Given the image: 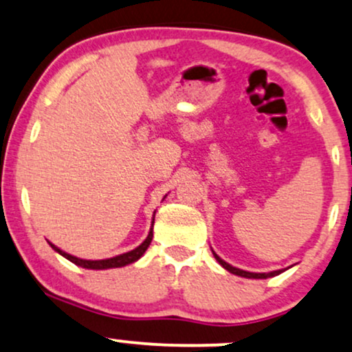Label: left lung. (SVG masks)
I'll list each match as a JSON object with an SVG mask.
<instances>
[{
    "mask_svg": "<svg viewBox=\"0 0 352 352\" xmlns=\"http://www.w3.org/2000/svg\"><path fill=\"white\" fill-rule=\"evenodd\" d=\"M213 256L217 257V261L219 262V264L223 265L224 269L228 270V272L234 274V275H241V277H245V278H269V277H274V275H278L280 272H283V270H274V272H269V274H256V272H245V270H241L238 267H232V265L228 264V262H224L221 257L218 256L217 252H213Z\"/></svg>",
    "mask_w": 352,
    "mask_h": 352,
    "instance_id": "1",
    "label": "left lung"
}]
</instances>
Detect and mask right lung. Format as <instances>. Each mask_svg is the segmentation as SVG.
<instances>
[{
  "instance_id": "right-lung-1",
  "label": "right lung",
  "mask_w": 352,
  "mask_h": 352,
  "mask_svg": "<svg viewBox=\"0 0 352 352\" xmlns=\"http://www.w3.org/2000/svg\"><path fill=\"white\" fill-rule=\"evenodd\" d=\"M152 241V228L149 231V236H147L146 241L141 245H138V248L133 249V251L126 252V254H120V256L116 257H111V259H101V261H87V259H80V257H75L72 256V254H67L60 251V249L57 248V245H54L52 243L50 244V248L54 249V251H57L60 256L65 257V259H69L70 262H74L75 265H80V267L83 269H95V270H103V269H113V267H124V265L128 264H133L139 259V257L142 256L144 252H146V249L149 248Z\"/></svg>"
}]
</instances>
